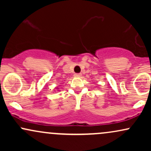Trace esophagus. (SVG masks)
<instances>
[{
    "label": "esophagus",
    "mask_w": 151,
    "mask_h": 151,
    "mask_svg": "<svg viewBox=\"0 0 151 151\" xmlns=\"http://www.w3.org/2000/svg\"><path fill=\"white\" fill-rule=\"evenodd\" d=\"M81 76V74L80 73H77V74H74V77H79Z\"/></svg>",
    "instance_id": "34e87169"
}]
</instances>
